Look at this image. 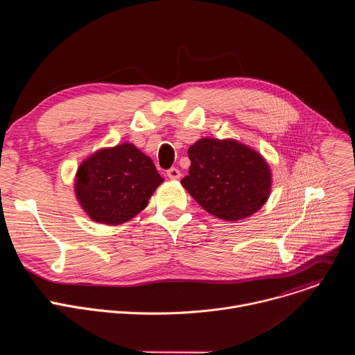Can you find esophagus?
<instances>
[{"instance_id": "obj_1", "label": "esophagus", "mask_w": 355, "mask_h": 355, "mask_svg": "<svg viewBox=\"0 0 355 355\" xmlns=\"http://www.w3.org/2000/svg\"><path fill=\"white\" fill-rule=\"evenodd\" d=\"M167 175H168V178H170V180H180L181 173H180V170H178V168L173 167V168H170V170L167 171Z\"/></svg>"}]
</instances>
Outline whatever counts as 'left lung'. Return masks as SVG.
<instances>
[{
    "label": "left lung",
    "mask_w": 355,
    "mask_h": 355,
    "mask_svg": "<svg viewBox=\"0 0 355 355\" xmlns=\"http://www.w3.org/2000/svg\"><path fill=\"white\" fill-rule=\"evenodd\" d=\"M189 174L181 180L211 215L236 222L257 212L268 199L271 171L252 148L232 140L200 139L188 148Z\"/></svg>",
    "instance_id": "left-lung-1"
}]
</instances>
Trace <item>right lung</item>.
<instances>
[{
  "label": "right lung",
  "mask_w": 355,
  "mask_h": 355,
  "mask_svg": "<svg viewBox=\"0 0 355 355\" xmlns=\"http://www.w3.org/2000/svg\"><path fill=\"white\" fill-rule=\"evenodd\" d=\"M163 182L150 157L132 143L98 150L76 175V195L87 215L99 223L121 225L146 207Z\"/></svg>",
  "instance_id": "1"
}]
</instances>
